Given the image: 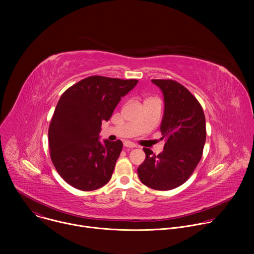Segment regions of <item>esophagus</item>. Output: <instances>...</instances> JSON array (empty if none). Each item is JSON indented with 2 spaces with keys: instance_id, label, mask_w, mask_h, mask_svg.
I'll list each match as a JSON object with an SVG mask.
<instances>
[{
  "instance_id": "34e87169",
  "label": "esophagus",
  "mask_w": 254,
  "mask_h": 254,
  "mask_svg": "<svg viewBox=\"0 0 254 254\" xmlns=\"http://www.w3.org/2000/svg\"><path fill=\"white\" fill-rule=\"evenodd\" d=\"M124 146H125L126 148H128V149H132V148H135V147H136L133 142L128 141V140H127V141L124 142Z\"/></svg>"
}]
</instances>
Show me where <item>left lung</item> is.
Segmentation results:
<instances>
[{
    "mask_svg": "<svg viewBox=\"0 0 254 254\" xmlns=\"http://www.w3.org/2000/svg\"><path fill=\"white\" fill-rule=\"evenodd\" d=\"M152 82L164 95L161 131L167 140L158 156L143 148L146 159L137 174L143 185L167 191L184 184L199 164L206 140V122L201 104L185 86L172 79Z\"/></svg>",
    "mask_w": 254,
    "mask_h": 254,
    "instance_id": "left-lung-1",
    "label": "left lung"
}]
</instances>
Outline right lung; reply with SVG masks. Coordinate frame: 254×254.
<instances>
[{"label":"right lung","instance_id":"add662e5","mask_svg":"<svg viewBox=\"0 0 254 254\" xmlns=\"http://www.w3.org/2000/svg\"><path fill=\"white\" fill-rule=\"evenodd\" d=\"M138 82L89 76L69 87L60 97L49 130L52 163L66 183L92 191L111 180L123 142L99 140L103 121L113 116L122 97Z\"/></svg>","mask_w":254,"mask_h":254}]
</instances>
